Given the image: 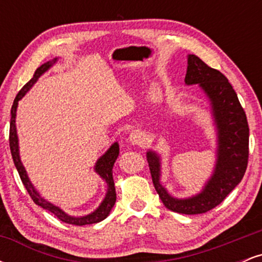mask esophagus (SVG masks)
<instances>
[{
  "label": "esophagus",
  "instance_id": "obj_1",
  "mask_svg": "<svg viewBox=\"0 0 262 262\" xmlns=\"http://www.w3.org/2000/svg\"><path fill=\"white\" fill-rule=\"evenodd\" d=\"M129 141L132 144H135V145H140V144H143L144 138L139 132H133V133H130V135H129Z\"/></svg>",
  "mask_w": 262,
  "mask_h": 262
}]
</instances>
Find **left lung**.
<instances>
[{
	"mask_svg": "<svg viewBox=\"0 0 262 262\" xmlns=\"http://www.w3.org/2000/svg\"><path fill=\"white\" fill-rule=\"evenodd\" d=\"M185 81L187 85L198 83L212 102L219 134L214 175L202 193L188 200H176L159 182L160 162L155 152H148V164L154 187L166 208L181 214H201L223 202L244 177L249 161V124L236 92L221 71L198 56L189 55Z\"/></svg>",
	"mask_w": 262,
	"mask_h": 262,
	"instance_id": "left-lung-1",
	"label": "left lung"
}]
</instances>
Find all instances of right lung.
Wrapping results in <instances>:
<instances>
[{"instance_id": "add662e5", "label": "right lung", "mask_w": 262, "mask_h": 262, "mask_svg": "<svg viewBox=\"0 0 262 262\" xmlns=\"http://www.w3.org/2000/svg\"><path fill=\"white\" fill-rule=\"evenodd\" d=\"M55 61V60H54ZM52 66V62H47V64H43L40 68H38L35 70L34 75L28 82L26 83L25 86L20 89V91L18 92V95L14 98L13 104H12L11 108V122H10V149H11V154H12V159H13L14 165H16V169L19 173L20 180H22L23 185L27 189V192L29 193V196L33 200V202L38 206H40L41 208L49 210L52 212L56 218L60 219L61 222L64 223L71 224V225H86V224H93V223H98V222L103 221L104 218L110 214L111 209L114 206L117 200V194H116V187H114V181H113V173H112V169H113V165L116 162L117 158H118L119 154V146L118 144L114 143L112 146H111L110 150L104 154L100 160L97 161L96 164V171L98 172L102 179L107 182L108 185V191L106 194V198H104L103 202L101 203V206L98 207L95 212L91 213V214L86 215V217H81V218H75V217H70V215L65 214L61 209L58 208V207L53 206L52 203L47 202V201L43 200L39 194L37 193L34 187L32 186L31 181H29L28 176H27V172L23 167L22 162H20L19 159V154H18V139H17V132H16V112H17V106H18V101L26 95V92L28 91L31 87L34 85L35 81L38 80V77L40 76L41 74L45 73L48 69Z\"/></svg>"}]
</instances>
